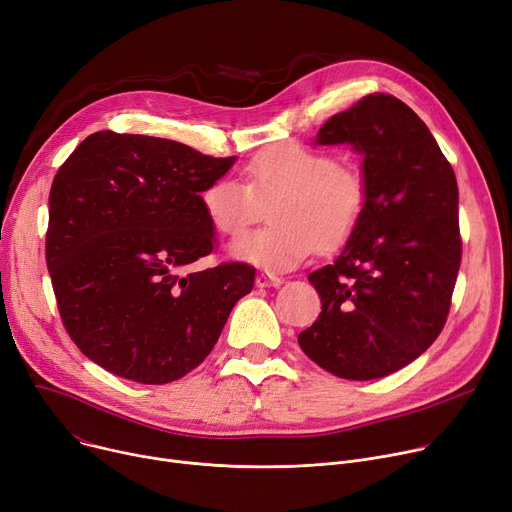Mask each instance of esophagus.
Returning a JSON list of instances; mask_svg holds the SVG:
<instances>
[{
	"label": "esophagus",
	"mask_w": 512,
	"mask_h": 512,
	"mask_svg": "<svg viewBox=\"0 0 512 512\" xmlns=\"http://www.w3.org/2000/svg\"><path fill=\"white\" fill-rule=\"evenodd\" d=\"M283 285V279L281 277H275L270 273H258L256 275V287L264 289V287H281Z\"/></svg>",
	"instance_id": "1"
}]
</instances>
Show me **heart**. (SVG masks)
I'll use <instances>...</instances> for the list:
<instances>
[{
  "instance_id": "obj_1",
  "label": "heart",
  "mask_w": 512,
  "mask_h": 512,
  "mask_svg": "<svg viewBox=\"0 0 512 512\" xmlns=\"http://www.w3.org/2000/svg\"><path fill=\"white\" fill-rule=\"evenodd\" d=\"M246 184L217 179L202 192L204 215L217 233L242 235L273 202V225L231 244V256L266 273H287L322 250L343 246L366 208V184L355 171L299 142L258 153L244 169Z\"/></svg>"
}]
</instances>
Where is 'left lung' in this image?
I'll return each mask as SVG.
<instances>
[{
	"instance_id": "8db88e82",
	"label": "left lung",
	"mask_w": 512,
	"mask_h": 512,
	"mask_svg": "<svg viewBox=\"0 0 512 512\" xmlns=\"http://www.w3.org/2000/svg\"><path fill=\"white\" fill-rule=\"evenodd\" d=\"M314 144L364 157L366 208L341 254L308 277L322 312L297 343L339 378H382L446 322L461 266L457 177L417 113L382 93L330 117Z\"/></svg>"
}]
</instances>
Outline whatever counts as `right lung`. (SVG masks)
<instances>
[{"mask_svg": "<svg viewBox=\"0 0 512 512\" xmlns=\"http://www.w3.org/2000/svg\"><path fill=\"white\" fill-rule=\"evenodd\" d=\"M233 163L175 140L105 130L59 167L45 256L59 316L90 362L167 384L213 351L256 275L244 262L188 270L215 248L200 194Z\"/></svg>", "mask_w": 512, "mask_h": 512, "instance_id": "obj_1", "label": "right lung"}]
</instances>
